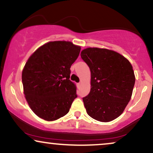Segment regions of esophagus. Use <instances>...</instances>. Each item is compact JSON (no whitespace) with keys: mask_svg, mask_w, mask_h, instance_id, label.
<instances>
[{"mask_svg":"<svg viewBox=\"0 0 153 153\" xmlns=\"http://www.w3.org/2000/svg\"><path fill=\"white\" fill-rule=\"evenodd\" d=\"M80 85H81V83H80V82L78 83V86H80Z\"/></svg>","mask_w":153,"mask_h":153,"instance_id":"1","label":"esophagus"}]
</instances>
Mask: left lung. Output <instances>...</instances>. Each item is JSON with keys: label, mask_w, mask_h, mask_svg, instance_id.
Returning <instances> with one entry per match:
<instances>
[{"label": "left lung", "mask_w": 153, "mask_h": 153, "mask_svg": "<svg viewBox=\"0 0 153 153\" xmlns=\"http://www.w3.org/2000/svg\"><path fill=\"white\" fill-rule=\"evenodd\" d=\"M80 56L91 72L90 92L82 98L87 113L102 122L117 119L132 95L136 78L131 63L107 49L87 48Z\"/></svg>", "instance_id": "obj_1"}]
</instances>
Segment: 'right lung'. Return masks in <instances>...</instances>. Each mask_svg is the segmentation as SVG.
Wrapping results in <instances>:
<instances>
[{
    "instance_id": "right-lung-1",
    "label": "right lung",
    "mask_w": 153,
    "mask_h": 153,
    "mask_svg": "<svg viewBox=\"0 0 153 153\" xmlns=\"http://www.w3.org/2000/svg\"><path fill=\"white\" fill-rule=\"evenodd\" d=\"M80 49L71 42H50L38 48L25 63L24 94L39 117L51 121L68 113L77 97L76 86L69 79L70 68Z\"/></svg>"
}]
</instances>
